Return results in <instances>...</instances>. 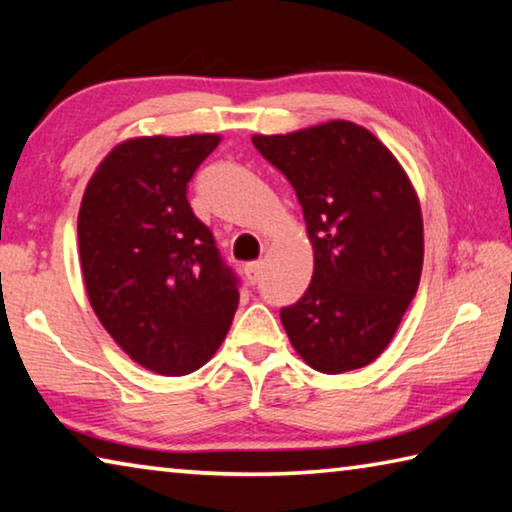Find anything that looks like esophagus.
<instances>
[{"label": "esophagus", "instance_id": "34e87169", "mask_svg": "<svg viewBox=\"0 0 512 512\" xmlns=\"http://www.w3.org/2000/svg\"><path fill=\"white\" fill-rule=\"evenodd\" d=\"M262 268H264V262H262V259H259V262H250V264H246V266H244V275H246V280H248L250 284H257V282H259V275H262Z\"/></svg>", "mask_w": 512, "mask_h": 512}]
</instances>
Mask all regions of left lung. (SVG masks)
I'll return each instance as SVG.
<instances>
[{
	"instance_id": "left-lung-1",
	"label": "left lung",
	"mask_w": 512,
	"mask_h": 512,
	"mask_svg": "<svg viewBox=\"0 0 512 512\" xmlns=\"http://www.w3.org/2000/svg\"><path fill=\"white\" fill-rule=\"evenodd\" d=\"M253 144L296 189L314 248L309 289L280 314L293 350L325 375L368 366L420 284L424 225L409 173L345 119L253 135Z\"/></svg>"
}]
</instances>
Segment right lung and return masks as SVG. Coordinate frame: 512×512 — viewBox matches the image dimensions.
I'll list each match as a JSON object with an SVG mask.
<instances>
[{"label":"right lung","instance_id":"right-lung-1","mask_svg":"<svg viewBox=\"0 0 512 512\" xmlns=\"http://www.w3.org/2000/svg\"><path fill=\"white\" fill-rule=\"evenodd\" d=\"M221 135H144L112 146L79 210V259L103 329L142 368L180 377L219 350L239 305L187 183Z\"/></svg>","mask_w":512,"mask_h":512}]
</instances>
